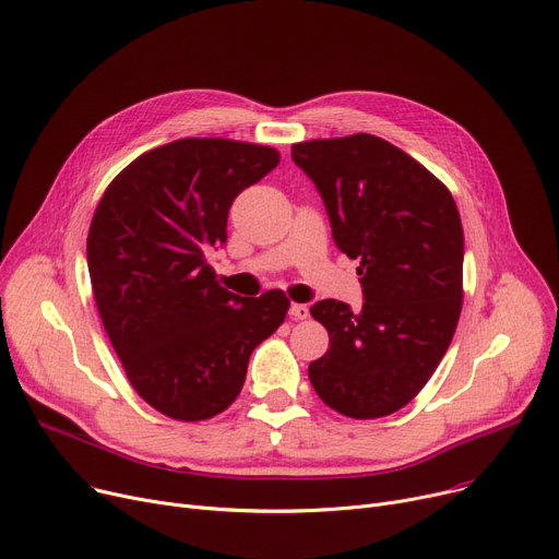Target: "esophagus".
I'll list each match as a JSON object with an SVG mask.
<instances>
[{
	"label": "esophagus",
	"mask_w": 559,
	"mask_h": 559,
	"mask_svg": "<svg viewBox=\"0 0 559 559\" xmlns=\"http://www.w3.org/2000/svg\"><path fill=\"white\" fill-rule=\"evenodd\" d=\"M308 314H310V310L304 304H292L289 306V317L292 319H308Z\"/></svg>",
	"instance_id": "1"
}]
</instances>
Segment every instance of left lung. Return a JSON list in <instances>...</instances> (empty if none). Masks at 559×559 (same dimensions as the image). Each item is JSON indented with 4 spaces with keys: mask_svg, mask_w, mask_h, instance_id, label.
<instances>
[{
    "mask_svg": "<svg viewBox=\"0 0 559 559\" xmlns=\"http://www.w3.org/2000/svg\"><path fill=\"white\" fill-rule=\"evenodd\" d=\"M317 186L334 245L359 260L361 310L323 299L330 334L308 368L334 412L368 420L412 402L448 353L463 306V227L448 186L373 134L292 145Z\"/></svg>",
    "mask_w": 559,
    "mask_h": 559,
    "instance_id": "left-lung-1",
    "label": "left lung"
}]
</instances>
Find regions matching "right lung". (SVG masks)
Returning a JSON list of instances; mask_svg holds the SVG:
<instances>
[{
    "label": "right lung",
    "mask_w": 559,
    "mask_h": 559,
    "mask_svg": "<svg viewBox=\"0 0 559 559\" xmlns=\"http://www.w3.org/2000/svg\"><path fill=\"white\" fill-rule=\"evenodd\" d=\"M278 162L267 145L179 139L136 157L96 206L87 267L100 321L134 391L168 418L225 412L253 348L285 321L281 289L238 296L204 258L227 242L234 200Z\"/></svg>",
    "instance_id": "obj_1"
}]
</instances>
